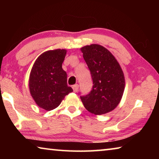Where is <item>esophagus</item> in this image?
Returning a JSON list of instances; mask_svg holds the SVG:
<instances>
[{"instance_id":"obj_1","label":"esophagus","mask_w":159,"mask_h":159,"mask_svg":"<svg viewBox=\"0 0 159 159\" xmlns=\"http://www.w3.org/2000/svg\"><path fill=\"white\" fill-rule=\"evenodd\" d=\"M79 85L78 84H76V85L72 86V88H73L74 92H75V93H76L77 91L79 90Z\"/></svg>"}]
</instances>
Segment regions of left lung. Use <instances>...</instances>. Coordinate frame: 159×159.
<instances>
[{"instance_id": "1", "label": "left lung", "mask_w": 159, "mask_h": 159, "mask_svg": "<svg viewBox=\"0 0 159 159\" xmlns=\"http://www.w3.org/2000/svg\"><path fill=\"white\" fill-rule=\"evenodd\" d=\"M80 50L93 84L88 95L80 96L83 105L88 111L96 115L112 111L119 104L125 88L124 75L119 64L102 45H86Z\"/></svg>"}]
</instances>
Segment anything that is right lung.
Wrapping results in <instances>:
<instances>
[{"mask_svg": "<svg viewBox=\"0 0 159 159\" xmlns=\"http://www.w3.org/2000/svg\"><path fill=\"white\" fill-rule=\"evenodd\" d=\"M66 50L45 52L37 58L29 76V90L37 105L47 111L57 108L73 90L67 85V75L62 69Z\"/></svg>", "mask_w": 159, "mask_h": 159, "instance_id": "right-lung-1", "label": "right lung"}]
</instances>
